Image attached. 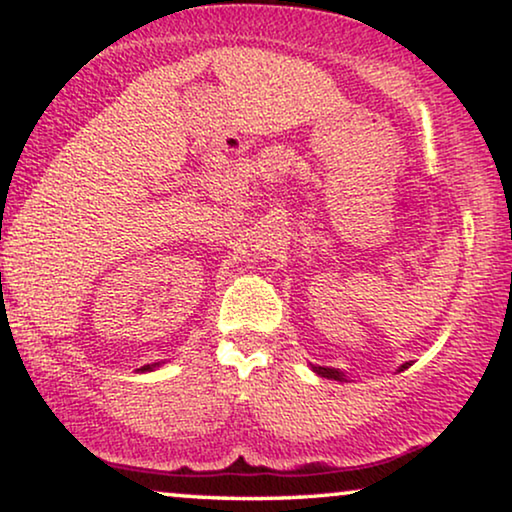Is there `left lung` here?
I'll use <instances>...</instances> for the list:
<instances>
[{
    "label": "left lung",
    "mask_w": 512,
    "mask_h": 512,
    "mask_svg": "<svg viewBox=\"0 0 512 512\" xmlns=\"http://www.w3.org/2000/svg\"><path fill=\"white\" fill-rule=\"evenodd\" d=\"M412 363L410 361H405L401 368H398V373H401V370H405V368H410ZM310 368L314 370V373L317 375H321V377H326V380H338V382H342V380H347V375L342 373V370H338V368H324V366H312L310 363Z\"/></svg>",
    "instance_id": "1"
}]
</instances>
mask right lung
Returning a JSON list of instances; mask_svg holds the SVG:
<instances>
[{"label": "right lung", "mask_w": 512, "mask_h": 512, "mask_svg": "<svg viewBox=\"0 0 512 512\" xmlns=\"http://www.w3.org/2000/svg\"><path fill=\"white\" fill-rule=\"evenodd\" d=\"M163 366V363H149V366H142V368H137V370H142V373H149V370H156V368H160Z\"/></svg>", "instance_id": "add662e5"}]
</instances>
